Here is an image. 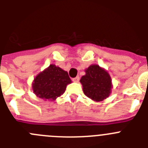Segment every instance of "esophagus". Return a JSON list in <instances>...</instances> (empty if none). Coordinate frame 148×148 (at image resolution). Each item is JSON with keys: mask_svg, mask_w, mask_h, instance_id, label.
<instances>
[{"mask_svg": "<svg viewBox=\"0 0 148 148\" xmlns=\"http://www.w3.org/2000/svg\"><path fill=\"white\" fill-rule=\"evenodd\" d=\"M73 81L74 82H78V81H79V77L76 76V77H75V78H73Z\"/></svg>", "mask_w": 148, "mask_h": 148, "instance_id": "1", "label": "esophagus"}]
</instances>
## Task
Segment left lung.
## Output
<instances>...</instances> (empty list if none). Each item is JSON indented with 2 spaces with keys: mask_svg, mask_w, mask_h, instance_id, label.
Returning <instances> with one entry per match:
<instances>
[{
  "mask_svg": "<svg viewBox=\"0 0 148 148\" xmlns=\"http://www.w3.org/2000/svg\"><path fill=\"white\" fill-rule=\"evenodd\" d=\"M85 72L86 74L80 80L84 93L95 101L108 98L112 88L111 78L108 72L99 65H91Z\"/></svg>",
  "mask_w": 148,
  "mask_h": 148,
  "instance_id": "1",
  "label": "left lung"
}]
</instances>
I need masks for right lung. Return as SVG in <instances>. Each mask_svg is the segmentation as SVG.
<instances>
[{"label": "right lung", "instance_id": "1", "mask_svg": "<svg viewBox=\"0 0 148 148\" xmlns=\"http://www.w3.org/2000/svg\"><path fill=\"white\" fill-rule=\"evenodd\" d=\"M70 83L67 72L51 64L35 77L32 90L38 97L53 101L64 92L66 85Z\"/></svg>", "mask_w": 148, "mask_h": 148}]
</instances>
